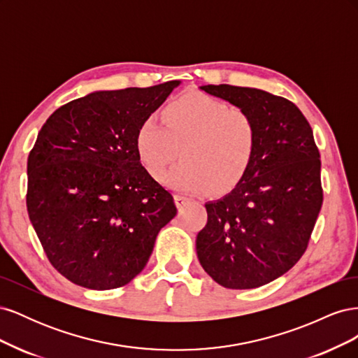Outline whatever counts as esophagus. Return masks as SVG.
<instances>
[{"mask_svg":"<svg viewBox=\"0 0 358 358\" xmlns=\"http://www.w3.org/2000/svg\"><path fill=\"white\" fill-rule=\"evenodd\" d=\"M187 201H188V197H185V196H180V194H176V196H175V203H176L178 208H182V206L185 204Z\"/></svg>","mask_w":358,"mask_h":358,"instance_id":"obj_1","label":"esophagus"}]
</instances>
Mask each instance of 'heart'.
<instances>
[{"label":"heart","mask_w":358,"mask_h":358,"mask_svg":"<svg viewBox=\"0 0 358 358\" xmlns=\"http://www.w3.org/2000/svg\"><path fill=\"white\" fill-rule=\"evenodd\" d=\"M162 125L152 116L140 122L134 149L148 175L161 180L180 149L182 162L170 171L166 183L185 192H225L251 169L258 128L242 109L199 91L173 100L162 112Z\"/></svg>","instance_id":"b5f03b06"}]
</instances>
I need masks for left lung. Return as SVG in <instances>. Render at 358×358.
I'll return each mask as SVG.
<instances>
[{
    "label": "left lung",
    "mask_w": 358,
    "mask_h": 358,
    "mask_svg": "<svg viewBox=\"0 0 358 358\" xmlns=\"http://www.w3.org/2000/svg\"><path fill=\"white\" fill-rule=\"evenodd\" d=\"M200 90L254 117L258 148L245 178L206 203L197 257L216 284L251 289L282 276L305 254L322 204L321 161L306 117L284 96L231 85Z\"/></svg>",
    "instance_id": "1"
}]
</instances>
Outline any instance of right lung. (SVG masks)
Returning <instances> with one entry per match:
<instances>
[{
  "instance_id": "obj_1",
  "label": "right lung",
  "mask_w": 358,
  "mask_h": 358,
  "mask_svg": "<svg viewBox=\"0 0 358 358\" xmlns=\"http://www.w3.org/2000/svg\"><path fill=\"white\" fill-rule=\"evenodd\" d=\"M180 80L96 91L61 106L28 157L27 209L50 264L90 289L127 285L176 215L140 166L136 131Z\"/></svg>"
}]
</instances>
